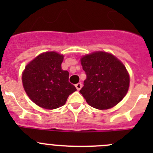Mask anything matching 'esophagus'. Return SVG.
I'll use <instances>...</instances> for the list:
<instances>
[{"label":"esophagus","mask_w":153,"mask_h":153,"mask_svg":"<svg viewBox=\"0 0 153 153\" xmlns=\"http://www.w3.org/2000/svg\"><path fill=\"white\" fill-rule=\"evenodd\" d=\"M82 86H83V85H82V83H76V84L75 85L76 88V90H80V89L82 88Z\"/></svg>","instance_id":"34e87169"}]
</instances>
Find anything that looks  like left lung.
<instances>
[{"instance_id": "obj_1", "label": "left lung", "mask_w": 153, "mask_h": 153, "mask_svg": "<svg viewBox=\"0 0 153 153\" xmlns=\"http://www.w3.org/2000/svg\"><path fill=\"white\" fill-rule=\"evenodd\" d=\"M81 64L86 79L79 93L90 106L107 109L124 98L129 89V76L117 57L99 51L81 58Z\"/></svg>"}]
</instances>
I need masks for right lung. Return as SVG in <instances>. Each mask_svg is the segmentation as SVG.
I'll return each instance as SVG.
<instances>
[{"label":"right lung","instance_id":"obj_1","mask_svg":"<svg viewBox=\"0 0 153 153\" xmlns=\"http://www.w3.org/2000/svg\"><path fill=\"white\" fill-rule=\"evenodd\" d=\"M63 60V55L46 52L25 67L23 86L30 99L37 106L47 109L59 108L76 90L69 82L68 71L61 69Z\"/></svg>","mask_w":153,"mask_h":153}]
</instances>
